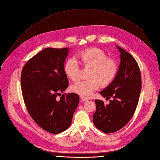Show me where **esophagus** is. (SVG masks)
<instances>
[{"label":"esophagus","mask_w":160,"mask_h":160,"mask_svg":"<svg viewBox=\"0 0 160 160\" xmlns=\"http://www.w3.org/2000/svg\"><path fill=\"white\" fill-rule=\"evenodd\" d=\"M81 99L83 101H88L89 99L86 98H84V97H81Z\"/></svg>","instance_id":"obj_1"}]
</instances>
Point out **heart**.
I'll return each instance as SVG.
<instances>
[{"label":"heart","mask_w":160,"mask_h":160,"mask_svg":"<svg viewBox=\"0 0 160 160\" xmlns=\"http://www.w3.org/2000/svg\"><path fill=\"white\" fill-rule=\"evenodd\" d=\"M78 57L85 67L91 68L88 76L90 79L79 81L71 86V90L88 98L101 85L107 86L113 81L118 72L117 62L99 48L85 49L79 53ZM64 71L71 80L79 79L81 69L78 61L74 57L70 58L65 62Z\"/></svg>","instance_id":"1"}]
</instances>
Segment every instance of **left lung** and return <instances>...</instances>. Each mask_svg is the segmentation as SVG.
<instances>
[{
    "mask_svg": "<svg viewBox=\"0 0 160 160\" xmlns=\"http://www.w3.org/2000/svg\"><path fill=\"white\" fill-rule=\"evenodd\" d=\"M120 52V64L113 81L100 94L106 99L113 98L105 105L95 100L96 111L93 115L95 126L110 133L123 128L133 117L142 89L141 72L132 55L116 46Z\"/></svg>",
    "mask_w": 160,
    "mask_h": 160,
    "instance_id": "obj_1",
    "label": "left lung"
}]
</instances>
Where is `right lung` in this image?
<instances>
[{
	"label": "right lung",
	"mask_w": 160,
	"mask_h": 160,
	"mask_svg": "<svg viewBox=\"0 0 160 160\" xmlns=\"http://www.w3.org/2000/svg\"><path fill=\"white\" fill-rule=\"evenodd\" d=\"M69 49L46 48L28 60L21 72V90L28 112L42 129L54 134L69 128L79 102L77 93L61 95L69 85L64 71Z\"/></svg>",
	"instance_id": "add662e5"
}]
</instances>
